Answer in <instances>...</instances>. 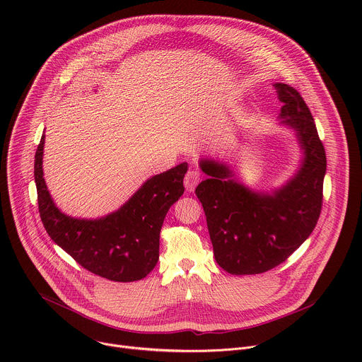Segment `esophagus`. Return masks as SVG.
Masks as SVG:
<instances>
[{
  "label": "esophagus",
  "mask_w": 362,
  "mask_h": 362,
  "mask_svg": "<svg viewBox=\"0 0 362 362\" xmlns=\"http://www.w3.org/2000/svg\"><path fill=\"white\" fill-rule=\"evenodd\" d=\"M200 177H202V175H200L199 170H196V169L189 170V172L186 173V177H185V187H186V190L194 192L196 186H197L199 182H200Z\"/></svg>",
  "instance_id": "34e87169"
}]
</instances>
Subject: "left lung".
<instances>
[{
  "label": "left lung",
  "instance_id": "obj_1",
  "mask_svg": "<svg viewBox=\"0 0 362 362\" xmlns=\"http://www.w3.org/2000/svg\"><path fill=\"white\" fill-rule=\"evenodd\" d=\"M274 87L284 105L279 124L293 130L302 151L293 176L272 192H257L239 182L229 165L206 158L199 162L209 179L199 183L196 196L215 259L232 275L262 274L285 262L313 233L321 214L327 156L314 117L295 88L284 83Z\"/></svg>",
  "mask_w": 362,
  "mask_h": 362
}]
</instances>
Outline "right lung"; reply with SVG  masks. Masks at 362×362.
<instances>
[{
	"instance_id": "right-lung-1",
	"label": "right lung",
	"mask_w": 362,
	"mask_h": 362,
	"mask_svg": "<svg viewBox=\"0 0 362 362\" xmlns=\"http://www.w3.org/2000/svg\"><path fill=\"white\" fill-rule=\"evenodd\" d=\"M44 139L35 151L34 179L42 225L63 250L87 271L115 282L143 279L159 261V239L170 206L185 192L187 163L147 179L120 209L97 219L62 212L42 177Z\"/></svg>"
}]
</instances>
